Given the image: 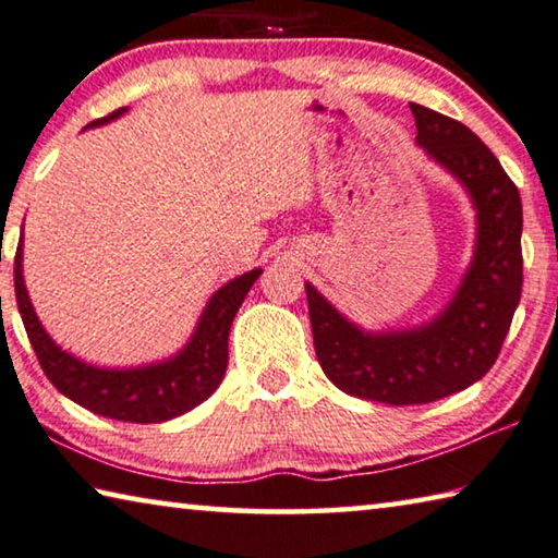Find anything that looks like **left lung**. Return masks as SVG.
I'll return each instance as SVG.
<instances>
[{
  "label": "left lung",
  "instance_id": "left-lung-1",
  "mask_svg": "<svg viewBox=\"0 0 558 558\" xmlns=\"http://www.w3.org/2000/svg\"><path fill=\"white\" fill-rule=\"evenodd\" d=\"M417 145L458 178L477 209V244L445 312L408 331L368 333L306 284L314 349L326 378L355 398L423 405L477 383L495 365L522 296V199L468 125L410 104Z\"/></svg>",
  "mask_w": 558,
  "mask_h": 558
}]
</instances>
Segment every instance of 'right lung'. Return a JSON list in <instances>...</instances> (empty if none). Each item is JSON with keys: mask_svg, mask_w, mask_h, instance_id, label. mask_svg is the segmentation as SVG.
<instances>
[{"mask_svg": "<svg viewBox=\"0 0 558 558\" xmlns=\"http://www.w3.org/2000/svg\"><path fill=\"white\" fill-rule=\"evenodd\" d=\"M123 113L125 108H118L111 116L88 123V128L104 125ZM259 274L262 269H252L227 281L207 301L185 349L168 361L141 365V368H96L61 351L51 341L26 294L22 242L14 257V291L26 336L53 388L96 415L123 420V423H166L203 403L222 383L227 359H230L227 355L230 326Z\"/></svg>", "mask_w": 558, "mask_h": 558, "instance_id": "obj_1", "label": "right lung"}]
</instances>
